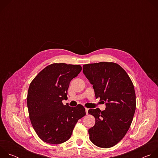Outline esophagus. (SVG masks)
<instances>
[{"instance_id":"obj_1","label":"esophagus","mask_w":158,"mask_h":158,"mask_svg":"<svg viewBox=\"0 0 158 158\" xmlns=\"http://www.w3.org/2000/svg\"><path fill=\"white\" fill-rule=\"evenodd\" d=\"M85 113H86V114H88V110H89V109L88 108H85Z\"/></svg>"}]
</instances>
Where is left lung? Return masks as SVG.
Masks as SVG:
<instances>
[{"label": "left lung", "instance_id": "obj_1", "mask_svg": "<svg viewBox=\"0 0 158 158\" xmlns=\"http://www.w3.org/2000/svg\"><path fill=\"white\" fill-rule=\"evenodd\" d=\"M83 73L93 84L96 98L105 102L106 109H91L96 119L88 131L96 146L108 148L118 144L129 130L136 110V94L126 72L118 64L101 62L85 64Z\"/></svg>", "mask_w": 158, "mask_h": 158}]
</instances>
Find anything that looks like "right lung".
Masks as SVG:
<instances>
[{"mask_svg":"<svg viewBox=\"0 0 158 158\" xmlns=\"http://www.w3.org/2000/svg\"><path fill=\"white\" fill-rule=\"evenodd\" d=\"M82 70L80 65L52 64L42 70L30 84L27 104L31 124L44 142L58 144L68 140L77 121L85 115L81 104L71 107L67 99L71 80Z\"/></svg>","mask_w":158,"mask_h":158,"instance_id":"add662e5","label":"right lung"}]
</instances>
